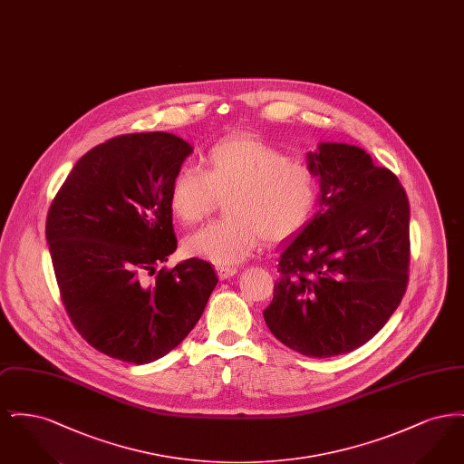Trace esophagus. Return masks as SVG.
Segmentation results:
<instances>
[{"label":"esophagus","mask_w":464,"mask_h":464,"mask_svg":"<svg viewBox=\"0 0 464 464\" xmlns=\"http://www.w3.org/2000/svg\"><path fill=\"white\" fill-rule=\"evenodd\" d=\"M216 271H218V276L221 278V280H227V278H231V276H235L237 273H238V269L237 267H233V266H218L216 267Z\"/></svg>","instance_id":"1"}]
</instances>
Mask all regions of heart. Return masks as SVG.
<instances>
[{"label":"heart","instance_id":"1","mask_svg":"<svg viewBox=\"0 0 464 464\" xmlns=\"http://www.w3.org/2000/svg\"><path fill=\"white\" fill-rule=\"evenodd\" d=\"M322 197L318 174L304 163L248 135L224 139L203 160V172L182 169L170 184L177 221L193 226L226 198L227 216L186 238L188 254L237 265L263 240L282 243L303 231Z\"/></svg>","mask_w":464,"mask_h":464}]
</instances>
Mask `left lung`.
Masks as SVG:
<instances>
[{"label":"left lung","mask_w":464,"mask_h":464,"mask_svg":"<svg viewBox=\"0 0 464 464\" xmlns=\"http://www.w3.org/2000/svg\"><path fill=\"white\" fill-rule=\"evenodd\" d=\"M322 184L320 210L284 243L271 334L294 352L327 358L371 341L409 282L411 208L405 189L362 148L322 142L308 153Z\"/></svg>","instance_id":"obj_1"}]
</instances>
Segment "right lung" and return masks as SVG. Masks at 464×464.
Wrapping results in <instances>:
<instances>
[{
  "mask_svg": "<svg viewBox=\"0 0 464 464\" xmlns=\"http://www.w3.org/2000/svg\"><path fill=\"white\" fill-rule=\"evenodd\" d=\"M191 153L174 133L112 137L76 161L50 205L46 243L67 314L111 358L142 365L172 352L218 285L198 257L156 273L176 252L169 193Z\"/></svg>",
  "mask_w": 464,
  "mask_h": 464,
  "instance_id": "add662e5",
  "label": "right lung"
}]
</instances>
